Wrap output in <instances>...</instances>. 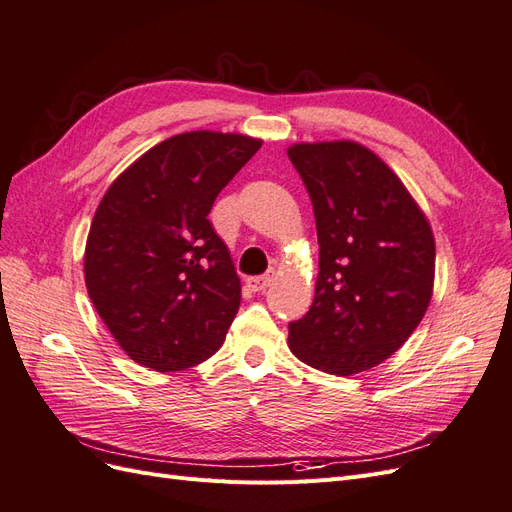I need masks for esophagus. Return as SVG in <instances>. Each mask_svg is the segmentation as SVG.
Masks as SVG:
<instances>
[{"instance_id": "obj_1", "label": "esophagus", "mask_w": 512, "mask_h": 512, "mask_svg": "<svg viewBox=\"0 0 512 512\" xmlns=\"http://www.w3.org/2000/svg\"><path fill=\"white\" fill-rule=\"evenodd\" d=\"M273 277H275V273L273 271H269L267 275H256V277H247V288H250L252 292H262L265 290L271 282H273Z\"/></svg>"}]
</instances>
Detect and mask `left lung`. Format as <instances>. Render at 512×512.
<instances>
[{
    "label": "left lung",
    "instance_id": "1",
    "mask_svg": "<svg viewBox=\"0 0 512 512\" xmlns=\"http://www.w3.org/2000/svg\"><path fill=\"white\" fill-rule=\"evenodd\" d=\"M288 158L314 205L320 245L309 312L288 324L299 361L352 376L389 359L423 320L436 241L406 185L354 141L297 143Z\"/></svg>",
    "mask_w": 512,
    "mask_h": 512
}]
</instances>
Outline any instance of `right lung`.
<instances>
[{
	"mask_svg": "<svg viewBox=\"0 0 512 512\" xmlns=\"http://www.w3.org/2000/svg\"><path fill=\"white\" fill-rule=\"evenodd\" d=\"M260 138L196 130L151 147L102 196L85 245V284L132 361L179 371L224 344L241 282L209 211Z\"/></svg>",
	"mask_w": 512,
	"mask_h": 512,
	"instance_id": "right-lung-1",
	"label": "right lung"
}]
</instances>
